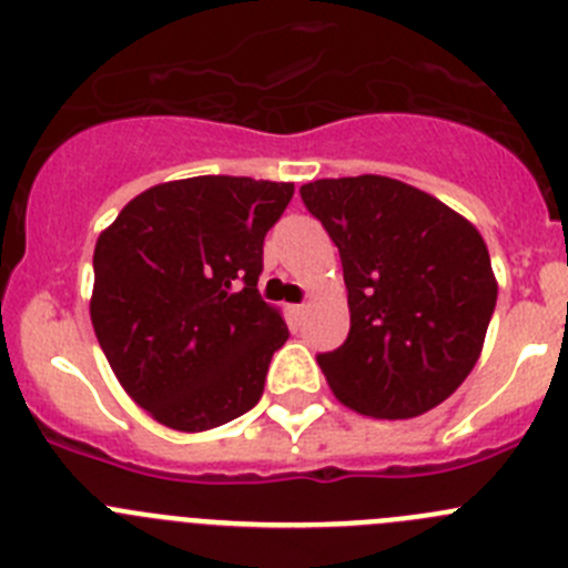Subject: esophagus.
Segmentation results:
<instances>
[{"label":"esophagus","instance_id":"esophagus-1","mask_svg":"<svg viewBox=\"0 0 568 568\" xmlns=\"http://www.w3.org/2000/svg\"><path fill=\"white\" fill-rule=\"evenodd\" d=\"M291 314L294 316H305V311H308V305H305V302H302V305H291Z\"/></svg>","mask_w":568,"mask_h":568}]
</instances>
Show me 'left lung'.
<instances>
[{
  "mask_svg": "<svg viewBox=\"0 0 568 568\" xmlns=\"http://www.w3.org/2000/svg\"><path fill=\"white\" fill-rule=\"evenodd\" d=\"M300 195L347 285V338L316 356L333 395L386 420L443 404L474 369L499 294L476 226L389 176L320 179Z\"/></svg>",
  "mask_w": 568,
  "mask_h": 568,
  "instance_id": "left-lung-1",
  "label": "left lung"
}]
</instances>
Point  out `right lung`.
<instances>
[{"instance_id": "1", "label": "right lung", "mask_w": 568, "mask_h": 568, "mask_svg": "<svg viewBox=\"0 0 568 568\" xmlns=\"http://www.w3.org/2000/svg\"><path fill=\"white\" fill-rule=\"evenodd\" d=\"M288 182L195 176L131 199L94 246V336L136 404L176 432L252 409L288 338L257 294Z\"/></svg>"}]
</instances>
